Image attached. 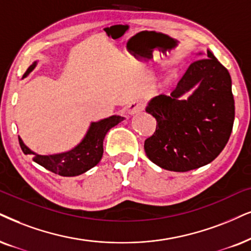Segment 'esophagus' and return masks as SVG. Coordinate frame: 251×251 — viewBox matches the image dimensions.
Returning <instances> with one entry per match:
<instances>
[{"label": "esophagus", "instance_id": "obj_1", "mask_svg": "<svg viewBox=\"0 0 251 251\" xmlns=\"http://www.w3.org/2000/svg\"><path fill=\"white\" fill-rule=\"evenodd\" d=\"M144 107H145L144 100H134V102L128 104L126 111H127L128 115H135V113H139L140 111L144 110Z\"/></svg>", "mask_w": 251, "mask_h": 251}]
</instances>
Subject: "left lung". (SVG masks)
Here are the masks:
<instances>
[{
  "instance_id": "obj_1",
  "label": "left lung",
  "mask_w": 251,
  "mask_h": 251,
  "mask_svg": "<svg viewBox=\"0 0 251 251\" xmlns=\"http://www.w3.org/2000/svg\"><path fill=\"white\" fill-rule=\"evenodd\" d=\"M193 86L192 96L180 100ZM146 112L156 119L154 134L145 140L151 162L177 173L206 166L223 151L233 129L235 105L229 73L207 50V58L189 66L170 96L154 97Z\"/></svg>"
}]
</instances>
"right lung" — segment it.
<instances>
[{
	"label": "right lung",
	"instance_id": "right-lung-1",
	"mask_svg": "<svg viewBox=\"0 0 251 251\" xmlns=\"http://www.w3.org/2000/svg\"><path fill=\"white\" fill-rule=\"evenodd\" d=\"M36 65L37 62H33V65H31L27 68L24 76L32 72ZM123 120L124 117L111 116L109 118L100 120V122L91 123L83 140L72 151L61 154L38 155L30 151L23 144L21 138H18V141H20L23 153L32 154L34 162L40 164L45 169L60 176H77L91 169L100 162L103 156V140L106 133L109 132L110 128H112L113 126H116Z\"/></svg>",
	"mask_w": 251,
	"mask_h": 251
}]
</instances>
